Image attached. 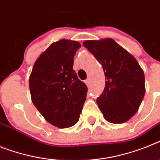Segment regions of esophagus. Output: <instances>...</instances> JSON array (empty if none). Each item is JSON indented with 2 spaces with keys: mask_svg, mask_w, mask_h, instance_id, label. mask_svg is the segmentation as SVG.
<instances>
[{
  "mask_svg": "<svg viewBox=\"0 0 160 160\" xmlns=\"http://www.w3.org/2000/svg\"><path fill=\"white\" fill-rule=\"evenodd\" d=\"M84 82H85V84H86L87 85H88V84H89V83H90V80H89V79H87V80H85V81H84Z\"/></svg>",
  "mask_w": 160,
  "mask_h": 160,
  "instance_id": "obj_1",
  "label": "esophagus"
}]
</instances>
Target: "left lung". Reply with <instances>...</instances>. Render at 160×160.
I'll return each mask as SVG.
<instances>
[{
  "mask_svg": "<svg viewBox=\"0 0 160 160\" xmlns=\"http://www.w3.org/2000/svg\"><path fill=\"white\" fill-rule=\"evenodd\" d=\"M83 45L102 66L104 91L97 103L103 116L112 123L128 121L144 98L145 76L135 58L111 38L85 41Z\"/></svg>",
  "mask_w": 160,
  "mask_h": 160,
  "instance_id": "left-lung-1",
  "label": "left lung"
}]
</instances>
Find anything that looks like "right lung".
Listing matches in <instances>:
<instances>
[{
    "instance_id": "add662e5",
    "label": "right lung",
    "mask_w": 160,
    "mask_h": 160,
    "mask_svg": "<svg viewBox=\"0 0 160 160\" xmlns=\"http://www.w3.org/2000/svg\"><path fill=\"white\" fill-rule=\"evenodd\" d=\"M80 46L77 41L66 39L52 43L35 62L29 77L32 102L58 128L76 124L86 100L88 88L72 68Z\"/></svg>"
}]
</instances>
